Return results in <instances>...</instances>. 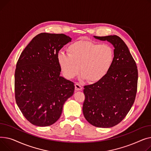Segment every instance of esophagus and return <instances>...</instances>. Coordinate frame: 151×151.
<instances>
[{
    "label": "esophagus",
    "mask_w": 151,
    "mask_h": 151,
    "mask_svg": "<svg viewBox=\"0 0 151 151\" xmlns=\"http://www.w3.org/2000/svg\"><path fill=\"white\" fill-rule=\"evenodd\" d=\"M75 90L76 91H80L82 90V86L80 85L79 83H77L75 84Z\"/></svg>",
    "instance_id": "34e87169"
}]
</instances>
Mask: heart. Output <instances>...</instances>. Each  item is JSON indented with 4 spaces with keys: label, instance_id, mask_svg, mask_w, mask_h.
Here are the masks:
<instances>
[{
    "label": "heart",
    "instance_id": "heart-1",
    "mask_svg": "<svg viewBox=\"0 0 151 151\" xmlns=\"http://www.w3.org/2000/svg\"><path fill=\"white\" fill-rule=\"evenodd\" d=\"M68 54L59 52L57 61L62 73L68 79L76 77L81 68L82 79L90 82L100 81L110 70L114 52L108 44L80 40L69 46Z\"/></svg>",
    "mask_w": 151,
    "mask_h": 151
}]
</instances>
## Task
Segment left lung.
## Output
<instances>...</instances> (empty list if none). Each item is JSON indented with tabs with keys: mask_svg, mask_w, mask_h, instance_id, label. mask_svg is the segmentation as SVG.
Returning a JSON list of instances; mask_svg holds the SVG:
<instances>
[{
	"mask_svg": "<svg viewBox=\"0 0 151 151\" xmlns=\"http://www.w3.org/2000/svg\"><path fill=\"white\" fill-rule=\"evenodd\" d=\"M94 38L110 42L114 48V58L107 74L97 82L84 86L83 113L91 125L109 128L124 118L134 103L137 66L126 43L118 36Z\"/></svg>",
	"mask_w": 151,
	"mask_h": 151,
	"instance_id": "obj_1",
	"label": "left lung"
}]
</instances>
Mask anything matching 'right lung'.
<instances>
[{
	"instance_id": "obj_1",
	"label": "right lung",
	"mask_w": 151,
	"mask_h": 151,
	"mask_svg": "<svg viewBox=\"0 0 151 151\" xmlns=\"http://www.w3.org/2000/svg\"><path fill=\"white\" fill-rule=\"evenodd\" d=\"M72 38L64 34L41 33L21 53L14 74L16 104L32 124L46 127L60 117L74 83L60 76L59 50Z\"/></svg>"
}]
</instances>
